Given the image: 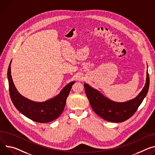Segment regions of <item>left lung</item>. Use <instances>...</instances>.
<instances>
[{
  "label": "left lung",
  "instance_id": "left-lung-1",
  "mask_svg": "<svg viewBox=\"0 0 155 155\" xmlns=\"http://www.w3.org/2000/svg\"><path fill=\"white\" fill-rule=\"evenodd\" d=\"M150 85V77L147 72L145 85L137 97L126 102L118 103L112 101L99 91L87 83L84 88L90 105L97 115L112 122H122L131 117L147 94Z\"/></svg>",
  "mask_w": 155,
  "mask_h": 155
}]
</instances>
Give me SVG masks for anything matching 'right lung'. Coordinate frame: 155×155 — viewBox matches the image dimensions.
I'll return each instance as SVG.
<instances>
[{"label":"right lung","instance_id":"add662e5","mask_svg":"<svg viewBox=\"0 0 155 155\" xmlns=\"http://www.w3.org/2000/svg\"><path fill=\"white\" fill-rule=\"evenodd\" d=\"M11 62L7 77L10 98L15 107L28 118L39 123L49 122L58 118L64 109L67 98L75 81L69 83L58 96L50 100L44 102L33 101L21 95L15 88L11 75Z\"/></svg>","mask_w":155,"mask_h":155}]
</instances>
